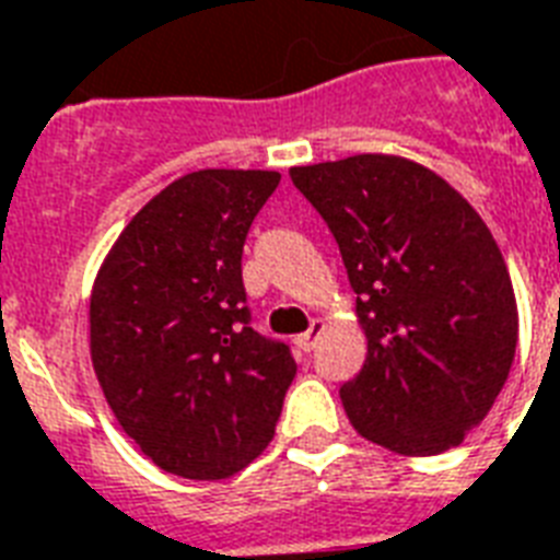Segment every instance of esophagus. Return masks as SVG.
Instances as JSON below:
<instances>
[{"instance_id": "obj_1", "label": "esophagus", "mask_w": 560, "mask_h": 560, "mask_svg": "<svg viewBox=\"0 0 560 560\" xmlns=\"http://www.w3.org/2000/svg\"><path fill=\"white\" fill-rule=\"evenodd\" d=\"M319 335H323V323H319V319H314L308 331L296 337V349H299V352H311V349L317 347Z\"/></svg>"}]
</instances>
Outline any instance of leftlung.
Listing matches in <instances>:
<instances>
[{"instance_id": "left-lung-1", "label": "left lung", "mask_w": 560, "mask_h": 560, "mask_svg": "<svg viewBox=\"0 0 560 560\" xmlns=\"http://www.w3.org/2000/svg\"><path fill=\"white\" fill-rule=\"evenodd\" d=\"M358 293L366 361L340 387L366 441L399 455L458 446L497 402L517 302L493 234L432 170L394 155L293 166Z\"/></svg>"}]
</instances>
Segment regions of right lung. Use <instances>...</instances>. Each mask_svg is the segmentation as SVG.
<instances>
[{"instance_id": "obj_1", "label": "right lung", "mask_w": 560, "mask_h": 560, "mask_svg": "<svg viewBox=\"0 0 560 560\" xmlns=\"http://www.w3.org/2000/svg\"><path fill=\"white\" fill-rule=\"evenodd\" d=\"M270 170H199L138 211L91 296L93 370L122 432L166 472L229 479L276 434L296 375L258 335L243 243L279 187Z\"/></svg>"}]
</instances>
